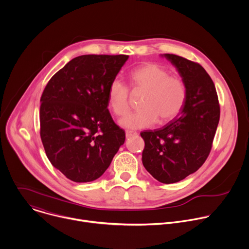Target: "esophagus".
Listing matches in <instances>:
<instances>
[{"mask_svg": "<svg viewBox=\"0 0 249 249\" xmlns=\"http://www.w3.org/2000/svg\"><path fill=\"white\" fill-rule=\"evenodd\" d=\"M138 135L137 132H134V131H126V138H131L132 136H136Z\"/></svg>", "mask_w": 249, "mask_h": 249, "instance_id": "esophagus-1", "label": "esophagus"}]
</instances>
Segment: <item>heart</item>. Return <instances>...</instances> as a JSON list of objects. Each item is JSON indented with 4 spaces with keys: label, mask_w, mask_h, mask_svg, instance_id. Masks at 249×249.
Returning a JSON list of instances; mask_svg holds the SVG:
<instances>
[{
    "label": "heart",
    "mask_w": 249,
    "mask_h": 249,
    "mask_svg": "<svg viewBox=\"0 0 249 249\" xmlns=\"http://www.w3.org/2000/svg\"><path fill=\"white\" fill-rule=\"evenodd\" d=\"M133 91L144 92L140 110L124 116L120 125L127 129L150 127L158 120L165 124L178 116L186 102L187 89L184 81L170 76L168 70L160 65L147 63L133 70L129 75ZM107 102L112 112L117 116L129 110V89L120 81L113 80L108 88Z\"/></svg>",
    "instance_id": "b5f03b06"
}]
</instances>
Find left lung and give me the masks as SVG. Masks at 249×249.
<instances>
[{
	"label": "left lung",
	"instance_id": "1",
	"mask_svg": "<svg viewBox=\"0 0 249 249\" xmlns=\"http://www.w3.org/2000/svg\"><path fill=\"white\" fill-rule=\"evenodd\" d=\"M177 70L187 89L181 113L156 130L141 133L145 141L142 161L161 183L178 182L197 171L207 160L220 120L216 88L198 63L163 54Z\"/></svg>",
	"mask_w": 249,
	"mask_h": 249
}]
</instances>
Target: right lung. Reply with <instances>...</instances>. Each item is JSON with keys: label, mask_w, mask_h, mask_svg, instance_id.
Instances as JSON below:
<instances>
[{"label": "right lung", "mask_w": 249, "mask_h": 249, "mask_svg": "<svg viewBox=\"0 0 249 249\" xmlns=\"http://www.w3.org/2000/svg\"><path fill=\"white\" fill-rule=\"evenodd\" d=\"M127 55H83L50 79L40 98V137L52 165L68 179L89 182L125 142L108 109L107 91Z\"/></svg>", "instance_id": "obj_1"}]
</instances>
